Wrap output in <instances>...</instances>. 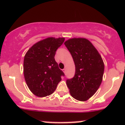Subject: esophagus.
I'll list each match as a JSON object with an SVG mask.
<instances>
[{"label":"esophagus","mask_w":125,"mask_h":125,"mask_svg":"<svg viewBox=\"0 0 125 125\" xmlns=\"http://www.w3.org/2000/svg\"><path fill=\"white\" fill-rule=\"evenodd\" d=\"M62 71H63V72L65 74V73H66V69H65V68H64V69L62 70Z\"/></svg>","instance_id":"34e87169"}]
</instances>
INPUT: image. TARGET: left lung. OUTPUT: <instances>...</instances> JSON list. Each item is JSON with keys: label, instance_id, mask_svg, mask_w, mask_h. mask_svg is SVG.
Returning a JSON list of instances; mask_svg holds the SVG:
<instances>
[{"label": "left lung", "instance_id": "left-lung-1", "mask_svg": "<svg viewBox=\"0 0 125 125\" xmlns=\"http://www.w3.org/2000/svg\"><path fill=\"white\" fill-rule=\"evenodd\" d=\"M64 45L72 55L75 66L74 76L66 81L70 94L77 100H87L102 83L104 70L103 60L87 39H70Z\"/></svg>", "mask_w": 125, "mask_h": 125}]
</instances>
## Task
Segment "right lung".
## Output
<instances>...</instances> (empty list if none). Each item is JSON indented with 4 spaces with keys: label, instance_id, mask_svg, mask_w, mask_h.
I'll return each instance as SVG.
<instances>
[{
    "label": "right lung",
    "instance_id": "add662e5",
    "mask_svg": "<svg viewBox=\"0 0 125 125\" xmlns=\"http://www.w3.org/2000/svg\"><path fill=\"white\" fill-rule=\"evenodd\" d=\"M64 38H48L36 43L25 54L23 74L29 90L38 97L51 94L64 73L59 68L55 57Z\"/></svg>",
    "mask_w": 125,
    "mask_h": 125
}]
</instances>
